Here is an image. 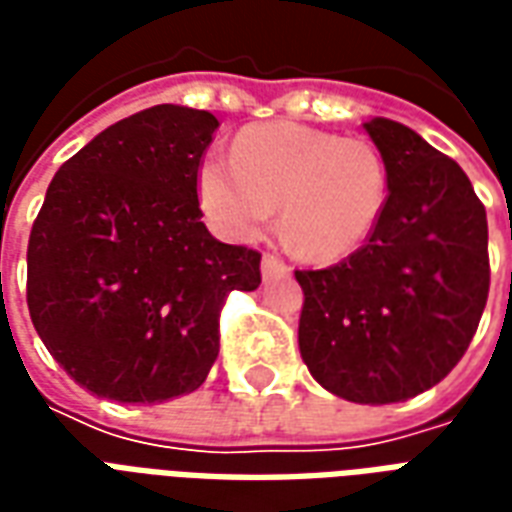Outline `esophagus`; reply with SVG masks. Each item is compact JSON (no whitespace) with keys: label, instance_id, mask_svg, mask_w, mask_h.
Listing matches in <instances>:
<instances>
[{"label":"esophagus","instance_id":"1","mask_svg":"<svg viewBox=\"0 0 512 512\" xmlns=\"http://www.w3.org/2000/svg\"><path fill=\"white\" fill-rule=\"evenodd\" d=\"M260 271H263V279H277V277H288L290 266L285 260H279L277 255H266L263 263H260Z\"/></svg>","mask_w":512,"mask_h":512}]
</instances>
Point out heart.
I'll return each instance as SVG.
<instances>
[{
	"label": "heart",
	"instance_id": "heart-1",
	"mask_svg": "<svg viewBox=\"0 0 512 512\" xmlns=\"http://www.w3.org/2000/svg\"><path fill=\"white\" fill-rule=\"evenodd\" d=\"M197 197L211 224L252 241L282 205L285 244L310 263H337L370 241L389 200V169L373 142L299 126L244 128L233 161L202 158Z\"/></svg>",
	"mask_w": 512,
	"mask_h": 512
}]
</instances>
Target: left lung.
I'll return each mask as SVG.
<instances>
[{
	"label": "left lung",
	"mask_w": 512,
	"mask_h": 512,
	"mask_svg": "<svg viewBox=\"0 0 512 512\" xmlns=\"http://www.w3.org/2000/svg\"><path fill=\"white\" fill-rule=\"evenodd\" d=\"M389 169V200L362 249L296 271L299 348L312 378L351 403L417 397L461 362L488 301L483 202L450 156L386 117L365 123Z\"/></svg>",
	"instance_id": "1"
}]
</instances>
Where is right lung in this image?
Listing matches in <instances>:
<instances>
[{
    "instance_id": "right-lung-1",
    "label": "right lung",
    "mask_w": 512,
    "mask_h": 512,
    "mask_svg": "<svg viewBox=\"0 0 512 512\" xmlns=\"http://www.w3.org/2000/svg\"><path fill=\"white\" fill-rule=\"evenodd\" d=\"M219 120L161 104L120 120L54 175L27 246V304L79 386L120 403L189 395L219 356L230 290L260 252L200 222L197 169Z\"/></svg>"
}]
</instances>
